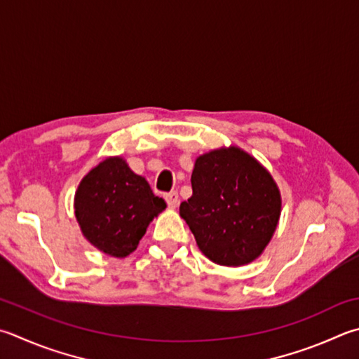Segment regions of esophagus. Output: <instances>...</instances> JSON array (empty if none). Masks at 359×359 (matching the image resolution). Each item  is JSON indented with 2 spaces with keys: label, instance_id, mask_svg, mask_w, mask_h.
<instances>
[{
  "label": "esophagus",
  "instance_id": "1",
  "mask_svg": "<svg viewBox=\"0 0 359 359\" xmlns=\"http://www.w3.org/2000/svg\"><path fill=\"white\" fill-rule=\"evenodd\" d=\"M165 199H166V204L171 207V208H175L179 205V194L175 191H171V193H166L165 194Z\"/></svg>",
  "mask_w": 359,
  "mask_h": 359
}]
</instances>
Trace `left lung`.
<instances>
[{"label": "left lung", "mask_w": 359, "mask_h": 359, "mask_svg": "<svg viewBox=\"0 0 359 359\" xmlns=\"http://www.w3.org/2000/svg\"><path fill=\"white\" fill-rule=\"evenodd\" d=\"M191 187L180 217L204 256L226 266L260 256L281 213V194L269 171L237 147L219 149L194 163Z\"/></svg>", "instance_id": "1"}]
</instances>
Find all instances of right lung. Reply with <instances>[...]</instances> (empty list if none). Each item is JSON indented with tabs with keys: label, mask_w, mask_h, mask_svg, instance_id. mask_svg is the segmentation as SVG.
I'll use <instances>...</instances> for the list:
<instances>
[{
	"label": "right lung",
	"mask_w": 359,
	"mask_h": 359,
	"mask_svg": "<svg viewBox=\"0 0 359 359\" xmlns=\"http://www.w3.org/2000/svg\"><path fill=\"white\" fill-rule=\"evenodd\" d=\"M165 207L147 180L119 157L95 166L75 194V215L84 237L114 257L133 252L149 223Z\"/></svg>",
	"instance_id": "add662e5"
}]
</instances>
